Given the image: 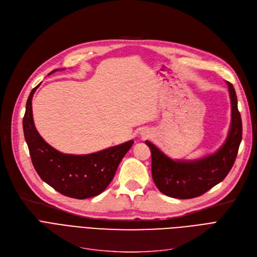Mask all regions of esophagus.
<instances>
[{"instance_id": "esophagus-1", "label": "esophagus", "mask_w": 257, "mask_h": 257, "mask_svg": "<svg viewBox=\"0 0 257 257\" xmlns=\"http://www.w3.org/2000/svg\"><path fill=\"white\" fill-rule=\"evenodd\" d=\"M142 136H143V137H149V136H148V133H145V132L142 133Z\"/></svg>"}]
</instances>
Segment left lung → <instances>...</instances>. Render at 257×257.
Instances as JSON below:
<instances>
[{"mask_svg":"<svg viewBox=\"0 0 257 257\" xmlns=\"http://www.w3.org/2000/svg\"><path fill=\"white\" fill-rule=\"evenodd\" d=\"M231 100V126L219 151L195 161H175L146 141L152 154V177L158 190L172 198L192 199L203 195L227 176L241 142L242 125L234 87L228 82Z\"/></svg>","mask_w":257,"mask_h":257,"instance_id":"1","label":"left lung"}]
</instances>
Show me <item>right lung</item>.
<instances>
[{
    "mask_svg": "<svg viewBox=\"0 0 257 257\" xmlns=\"http://www.w3.org/2000/svg\"><path fill=\"white\" fill-rule=\"evenodd\" d=\"M39 85L31 90L23 118L24 136L35 171L46 183L66 197L86 199L98 196L109 185L120 160L134 142L87 155L63 154L55 150L39 136L34 126L32 97Z\"/></svg>",
    "mask_w": 257,
    "mask_h": 257,
    "instance_id": "obj_1",
    "label": "right lung"
}]
</instances>
